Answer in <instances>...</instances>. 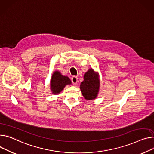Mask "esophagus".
Instances as JSON below:
<instances>
[{"label":"esophagus","instance_id":"obj_1","mask_svg":"<svg viewBox=\"0 0 154 154\" xmlns=\"http://www.w3.org/2000/svg\"><path fill=\"white\" fill-rule=\"evenodd\" d=\"M72 82L73 83V85H76L77 82H78V78L77 76H73L72 78Z\"/></svg>","mask_w":154,"mask_h":154}]
</instances>
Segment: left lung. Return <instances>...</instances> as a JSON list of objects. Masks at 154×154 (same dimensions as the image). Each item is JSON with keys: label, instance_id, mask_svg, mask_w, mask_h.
I'll return each instance as SVG.
<instances>
[{"label": "left lung", "instance_id": "obj_1", "mask_svg": "<svg viewBox=\"0 0 154 154\" xmlns=\"http://www.w3.org/2000/svg\"><path fill=\"white\" fill-rule=\"evenodd\" d=\"M100 89V79L98 72L89 68L84 75V80L80 85L82 96L87 100H92L97 97Z\"/></svg>", "mask_w": 154, "mask_h": 154}]
</instances>
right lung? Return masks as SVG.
I'll return each instance as SVG.
<instances>
[{
  "label": "right lung",
  "mask_w": 154,
  "mask_h": 154,
  "mask_svg": "<svg viewBox=\"0 0 154 154\" xmlns=\"http://www.w3.org/2000/svg\"><path fill=\"white\" fill-rule=\"evenodd\" d=\"M72 85L70 79L63 76L58 71H54L50 82V89L53 94L57 95L60 94L66 85Z\"/></svg>",
  "instance_id": "right-lung-1"
}]
</instances>
